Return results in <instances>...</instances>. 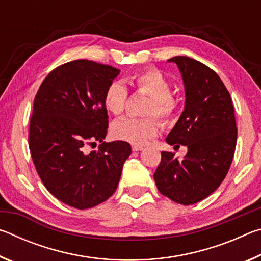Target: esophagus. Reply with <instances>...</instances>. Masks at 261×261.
<instances>
[{
	"instance_id": "1",
	"label": "esophagus",
	"mask_w": 261,
	"mask_h": 261,
	"mask_svg": "<svg viewBox=\"0 0 261 261\" xmlns=\"http://www.w3.org/2000/svg\"><path fill=\"white\" fill-rule=\"evenodd\" d=\"M143 149H144V147L143 146H138V145H134V146H132V151H134V152L143 151Z\"/></svg>"
}]
</instances>
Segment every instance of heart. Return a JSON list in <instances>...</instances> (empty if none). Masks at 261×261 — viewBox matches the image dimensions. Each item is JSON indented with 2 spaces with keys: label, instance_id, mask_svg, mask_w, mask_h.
<instances>
[{
  "label": "heart",
  "instance_id": "1",
  "mask_svg": "<svg viewBox=\"0 0 261 261\" xmlns=\"http://www.w3.org/2000/svg\"><path fill=\"white\" fill-rule=\"evenodd\" d=\"M129 82L139 93L151 96L145 108L148 117H123L115 121L112 134L122 141L143 146L155 138L160 130V124L152 116H156L167 124L174 120L178 110V103L171 95V85L167 77L158 69H146L136 72ZM127 90L121 82H112L103 94V103L108 112L120 115L124 112L127 102Z\"/></svg>",
  "mask_w": 261,
  "mask_h": 261
}]
</instances>
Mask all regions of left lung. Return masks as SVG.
<instances>
[{
    "label": "left lung",
    "mask_w": 261,
    "mask_h": 261,
    "mask_svg": "<svg viewBox=\"0 0 261 261\" xmlns=\"http://www.w3.org/2000/svg\"><path fill=\"white\" fill-rule=\"evenodd\" d=\"M177 64L185 87V107L166 141L188 147L183 160L161 152L154 173L163 196L192 205L213 193L228 174L237 141L230 94L214 70L187 56L168 60Z\"/></svg>",
    "instance_id": "obj_1"
}]
</instances>
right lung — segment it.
<instances>
[{"label": "right lung", "mask_w": 261, "mask_h": 261, "mask_svg": "<svg viewBox=\"0 0 261 261\" xmlns=\"http://www.w3.org/2000/svg\"><path fill=\"white\" fill-rule=\"evenodd\" d=\"M120 73L110 65L76 60L47 74L34 98L30 121L31 156L43 185L74 208L86 210L116 191L131 154L126 141H103L107 86ZM101 143L98 151L88 146Z\"/></svg>", "instance_id": "add662e5"}]
</instances>
